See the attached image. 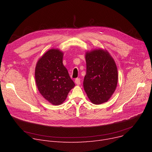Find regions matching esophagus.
Here are the masks:
<instances>
[{"label": "esophagus", "mask_w": 152, "mask_h": 152, "mask_svg": "<svg viewBox=\"0 0 152 152\" xmlns=\"http://www.w3.org/2000/svg\"><path fill=\"white\" fill-rule=\"evenodd\" d=\"M75 83H76L77 85H80V84H81V79H79V78H76V79H75Z\"/></svg>", "instance_id": "esophagus-1"}]
</instances>
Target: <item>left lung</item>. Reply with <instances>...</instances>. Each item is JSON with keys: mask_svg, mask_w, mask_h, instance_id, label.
I'll return each mask as SVG.
<instances>
[{"mask_svg": "<svg viewBox=\"0 0 152 152\" xmlns=\"http://www.w3.org/2000/svg\"><path fill=\"white\" fill-rule=\"evenodd\" d=\"M86 75L83 86L94 104L106 102L114 93L118 83V71L114 60L102 49L87 52Z\"/></svg>", "mask_w": 152, "mask_h": 152, "instance_id": "obj_1", "label": "left lung"}]
</instances>
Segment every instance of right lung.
I'll use <instances>...</instances> for the list:
<instances>
[{
    "instance_id": "1",
    "label": "right lung",
    "mask_w": 152,
    "mask_h": 152,
    "mask_svg": "<svg viewBox=\"0 0 152 152\" xmlns=\"http://www.w3.org/2000/svg\"><path fill=\"white\" fill-rule=\"evenodd\" d=\"M63 56L59 50L50 49L39 60L35 69L39 91L55 105L61 104L75 86L63 65Z\"/></svg>"
}]
</instances>
